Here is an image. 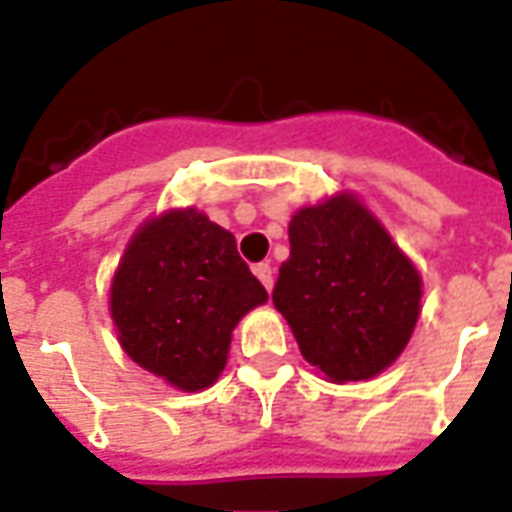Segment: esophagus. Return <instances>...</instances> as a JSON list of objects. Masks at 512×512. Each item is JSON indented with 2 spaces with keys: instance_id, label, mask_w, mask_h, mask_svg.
<instances>
[{
  "instance_id": "obj_1",
  "label": "esophagus",
  "mask_w": 512,
  "mask_h": 512,
  "mask_svg": "<svg viewBox=\"0 0 512 512\" xmlns=\"http://www.w3.org/2000/svg\"><path fill=\"white\" fill-rule=\"evenodd\" d=\"M256 278H259L261 283H264V289H267V292H270L272 289V267L270 264H256Z\"/></svg>"
}]
</instances>
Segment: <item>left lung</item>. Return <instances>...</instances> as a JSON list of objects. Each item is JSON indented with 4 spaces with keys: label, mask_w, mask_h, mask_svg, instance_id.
I'll return each instance as SVG.
<instances>
[{
    "label": "left lung",
    "mask_w": 512,
    "mask_h": 512,
    "mask_svg": "<svg viewBox=\"0 0 512 512\" xmlns=\"http://www.w3.org/2000/svg\"><path fill=\"white\" fill-rule=\"evenodd\" d=\"M289 245L272 302L302 357L335 384L390 368L420 319L423 278L382 220L341 190L294 212Z\"/></svg>",
    "instance_id": "8db88e82"
}]
</instances>
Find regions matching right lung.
I'll return each instance as SVG.
<instances>
[{
    "instance_id": "right-lung-1",
    "label": "right lung",
    "mask_w": 512,
    "mask_h": 512,
    "mask_svg": "<svg viewBox=\"0 0 512 512\" xmlns=\"http://www.w3.org/2000/svg\"><path fill=\"white\" fill-rule=\"evenodd\" d=\"M267 302L234 234L196 207L147 218L111 278L108 311L133 363L182 393L218 382L234 327Z\"/></svg>"
}]
</instances>
